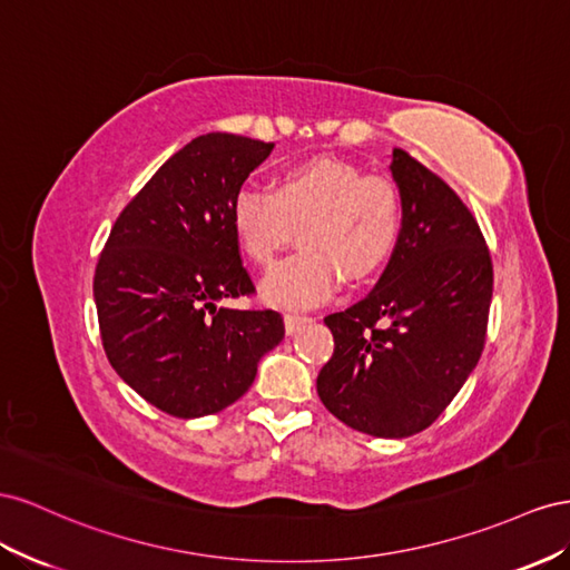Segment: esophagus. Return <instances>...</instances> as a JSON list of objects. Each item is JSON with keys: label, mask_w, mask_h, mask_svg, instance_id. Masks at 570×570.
<instances>
[{"label": "esophagus", "mask_w": 570, "mask_h": 570, "mask_svg": "<svg viewBox=\"0 0 570 570\" xmlns=\"http://www.w3.org/2000/svg\"><path fill=\"white\" fill-rule=\"evenodd\" d=\"M305 322H311L307 315H298V313H288L284 315V324H286V334H296Z\"/></svg>", "instance_id": "1"}]
</instances>
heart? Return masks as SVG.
<instances>
[{"label":"heart","instance_id":"obj_1","mask_svg":"<svg viewBox=\"0 0 570 570\" xmlns=\"http://www.w3.org/2000/svg\"><path fill=\"white\" fill-rule=\"evenodd\" d=\"M232 226L263 269L276 265L294 226H303V250L269 276L263 294L279 307H313L332 298L344 276L361 284L389 263L401 238L403 195L394 178L315 157L284 169L272 190L240 188Z\"/></svg>","mask_w":570,"mask_h":570}]
</instances>
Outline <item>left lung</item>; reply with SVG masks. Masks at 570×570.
Listing matches in <instances>:
<instances>
[{"mask_svg": "<svg viewBox=\"0 0 570 570\" xmlns=\"http://www.w3.org/2000/svg\"><path fill=\"white\" fill-rule=\"evenodd\" d=\"M389 169L401 238L377 286L324 317L334 353L317 394L348 428L401 439L430 428L475 370L494 272L478 219L444 178L401 148Z\"/></svg>", "mask_w": 570, "mask_h": 570, "instance_id": "1", "label": "left lung"}]
</instances>
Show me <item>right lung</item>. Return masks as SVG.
<instances>
[{"instance_id": "1", "label": "right lung", "mask_w": 570, "mask_h": 570, "mask_svg": "<svg viewBox=\"0 0 570 570\" xmlns=\"http://www.w3.org/2000/svg\"><path fill=\"white\" fill-rule=\"evenodd\" d=\"M274 142L234 134L193 138L114 222L95 267L102 346L117 375L174 417L224 411L284 338L274 311L219 307L250 296L232 207Z\"/></svg>"}]
</instances>
